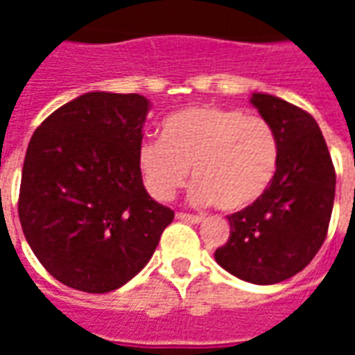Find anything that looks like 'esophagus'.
<instances>
[{
	"instance_id": "esophagus-1",
	"label": "esophagus",
	"mask_w": 355,
	"mask_h": 355,
	"mask_svg": "<svg viewBox=\"0 0 355 355\" xmlns=\"http://www.w3.org/2000/svg\"><path fill=\"white\" fill-rule=\"evenodd\" d=\"M178 220L182 223H192V224H200L203 220V216L200 215H190V213H177Z\"/></svg>"
}]
</instances>
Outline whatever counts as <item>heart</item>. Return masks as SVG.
<instances>
[{
    "mask_svg": "<svg viewBox=\"0 0 355 355\" xmlns=\"http://www.w3.org/2000/svg\"><path fill=\"white\" fill-rule=\"evenodd\" d=\"M137 163L152 198L171 200L190 175L196 205L238 211L266 192L279 165V137L266 117L239 108L192 106L169 116L162 139L140 142Z\"/></svg>",
    "mask_w": 355,
    "mask_h": 355,
    "instance_id": "b5f03b06",
    "label": "heart"
}]
</instances>
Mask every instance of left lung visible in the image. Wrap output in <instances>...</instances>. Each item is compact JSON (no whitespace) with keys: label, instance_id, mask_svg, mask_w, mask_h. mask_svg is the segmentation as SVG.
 Wrapping results in <instances>:
<instances>
[{"label":"left lung","instance_id":"obj_1","mask_svg":"<svg viewBox=\"0 0 355 355\" xmlns=\"http://www.w3.org/2000/svg\"><path fill=\"white\" fill-rule=\"evenodd\" d=\"M251 104L279 137V165L266 192L228 216L230 238L216 249L215 261L243 282L272 285L304 270L323 245L336 175L308 112L264 93H254Z\"/></svg>","mask_w":355,"mask_h":355}]
</instances>
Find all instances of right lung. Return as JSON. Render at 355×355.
Masks as SVG:
<instances>
[{
	"mask_svg": "<svg viewBox=\"0 0 355 355\" xmlns=\"http://www.w3.org/2000/svg\"><path fill=\"white\" fill-rule=\"evenodd\" d=\"M150 102L85 93L55 110L30 139L19 193L28 245L55 279L108 293L152 259L175 213L142 184L137 152Z\"/></svg>",
	"mask_w": 355,
	"mask_h": 355,
	"instance_id": "right-lung-1",
	"label": "right lung"
}]
</instances>
